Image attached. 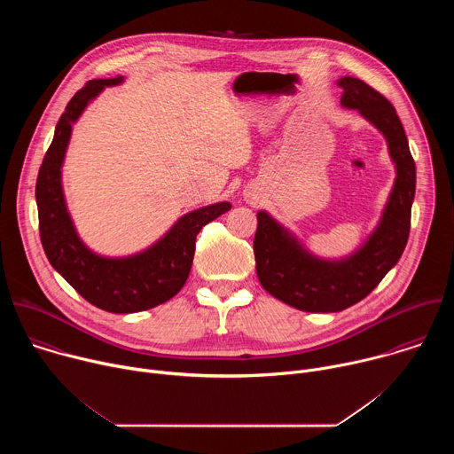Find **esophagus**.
Wrapping results in <instances>:
<instances>
[{
	"mask_svg": "<svg viewBox=\"0 0 454 454\" xmlns=\"http://www.w3.org/2000/svg\"><path fill=\"white\" fill-rule=\"evenodd\" d=\"M253 200H254V198H249V201H253Z\"/></svg>",
	"mask_w": 454,
	"mask_h": 454,
	"instance_id": "34e87169",
	"label": "esophagus"
}]
</instances>
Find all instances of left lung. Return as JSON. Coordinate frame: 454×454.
I'll use <instances>...</instances> for the list:
<instances>
[{
  "instance_id": "8db88e82",
  "label": "left lung",
  "mask_w": 454,
  "mask_h": 454,
  "mask_svg": "<svg viewBox=\"0 0 454 454\" xmlns=\"http://www.w3.org/2000/svg\"><path fill=\"white\" fill-rule=\"evenodd\" d=\"M338 86L341 106L359 111L386 138L397 176L377 228L357 251L338 261L309 253L268 212L256 214V277L270 294L305 312H340L361 301L399 262L410 237L417 174L397 111L359 79L343 77Z\"/></svg>"
}]
</instances>
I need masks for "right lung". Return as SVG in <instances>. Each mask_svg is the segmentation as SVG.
Listing matches in <instances>:
<instances>
[{
    "label": "right lung",
    "instance_id": "obj_1",
    "mask_svg": "<svg viewBox=\"0 0 454 454\" xmlns=\"http://www.w3.org/2000/svg\"><path fill=\"white\" fill-rule=\"evenodd\" d=\"M121 82L123 77L95 79L75 93L57 121L35 183L39 233L50 264L91 305L114 314L147 310L176 296L188 278L198 233L231 208L224 201L188 212L151 247L129 256H102L81 240L64 201L62 161L72 127L88 104Z\"/></svg>",
    "mask_w": 454,
    "mask_h": 454
}]
</instances>
